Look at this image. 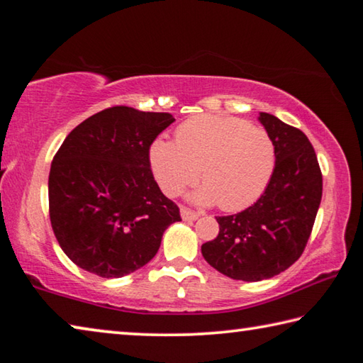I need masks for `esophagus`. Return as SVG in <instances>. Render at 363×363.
<instances>
[{"label": "esophagus", "mask_w": 363, "mask_h": 363, "mask_svg": "<svg viewBox=\"0 0 363 363\" xmlns=\"http://www.w3.org/2000/svg\"><path fill=\"white\" fill-rule=\"evenodd\" d=\"M199 216L200 214L196 211H192L190 208H186V206H181V218L184 220H195V219H199Z\"/></svg>", "instance_id": "34e87169"}]
</instances>
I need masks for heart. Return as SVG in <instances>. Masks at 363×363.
Listing matches in <instances>:
<instances>
[{"instance_id":"b5f03b06","label":"heart","mask_w":363,"mask_h":363,"mask_svg":"<svg viewBox=\"0 0 363 363\" xmlns=\"http://www.w3.org/2000/svg\"><path fill=\"white\" fill-rule=\"evenodd\" d=\"M150 168L160 189L174 196L201 176L192 199L243 210L259 199L275 168V144L266 130L225 115H199L177 128L176 140H153Z\"/></svg>"}]
</instances>
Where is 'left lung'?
Instances as JSON below:
<instances>
[{
    "mask_svg": "<svg viewBox=\"0 0 363 363\" xmlns=\"http://www.w3.org/2000/svg\"><path fill=\"white\" fill-rule=\"evenodd\" d=\"M275 144V168L264 194L242 213L216 218L218 237L201 245L211 267L233 280L259 281L299 259L322 200V173L306 134L259 113Z\"/></svg>",
    "mask_w": 363,
    "mask_h": 363,
    "instance_id": "1",
    "label": "left lung"
}]
</instances>
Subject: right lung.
Returning a JSON list of instances; mask_svg holds the SVG:
<instances>
[{
  "label": "right lung",
  "mask_w": 363,
  "mask_h": 363,
  "mask_svg": "<svg viewBox=\"0 0 363 363\" xmlns=\"http://www.w3.org/2000/svg\"><path fill=\"white\" fill-rule=\"evenodd\" d=\"M171 113L112 107L73 130L49 171V218L78 267L118 279L157 255L179 208L153 179L149 150Z\"/></svg>",
  "instance_id": "obj_1"
}]
</instances>
